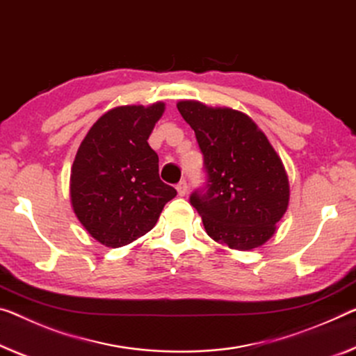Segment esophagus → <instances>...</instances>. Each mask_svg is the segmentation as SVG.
Listing matches in <instances>:
<instances>
[{
	"mask_svg": "<svg viewBox=\"0 0 356 356\" xmlns=\"http://www.w3.org/2000/svg\"><path fill=\"white\" fill-rule=\"evenodd\" d=\"M177 191H178L179 195L184 197L186 194H188V183H186V181H179V183L177 184Z\"/></svg>",
	"mask_w": 356,
	"mask_h": 356,
	"instance_id": "1",
	"label": "esophagus"
}]
</instances>
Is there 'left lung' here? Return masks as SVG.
Instances as JSON below:
<instances>
[{
    "instance_id": "1",
    "label": "left lung",
    "mask_w": 356,
    "mask_h": 356,
    "mask_svg": "<svg viewBox=\"0 0 356 356\" xmlns=\"http://www.w3.org/2000/svg\"><path fill=\"white\" fill-rule=\"evenodd\" d=\"M177 108L204 154L209 181L189 200L207 234L232 250L264 245L289 202L288 175L267 136L237 109L195 100L178 102Z\"/></svg>"
}]
</instances>
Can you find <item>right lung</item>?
<instances>
[{
    "label": "right lung",
    "instance_id": "right-lung-1",
    "mask_svg": "<svg viewBox=\"0 0 356 356\" xmlns=\"http://www.w3.org/2000/svg\"><path fill=\"white\" fill-rule=\"evenodd\" d=\"M165 103L109 109L76 152L70 177L74 215L97 242L111 248L149 232L177 191L159 178V157L147 145Z\"/></svg>",
    "mask_w": 356,
    "mask_h": 356
}]
</instances>
